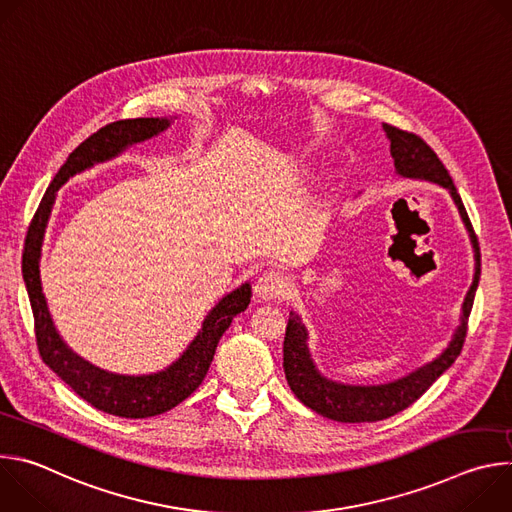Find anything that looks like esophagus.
<instances>
[{
	"label": "esophagus",
	"instance_id": "1",
	"mask_svg": "<svg viewBox=\"0 0 512 512\" xmlns=\"http://www.w3.org/2000/svg\"><path fill=\"white\" fill-rule=\"evenodd\" d=\"M291 287H294V283H291L289 275H285L279 269H269L259 275V279L255 283V296L265 302L283 300L289 296Z\"/></svg>",
	"mask_w": 512,
	"mask_h": 512
}]
</instances>
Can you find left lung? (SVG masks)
Segmentation results:
<instances>
[{"mask_svg": "<svg viewBox=\"0 0 512 512\" xmlns=\"http://www.w3.org/2000/svg\"><path fill=\"white\" fill-rule=\"evenodd\" d=\"M383 131L391 141V156L395 160V174L409 180H425L442 186L450 192L462 223L468 231L472 249H474V277L468 294L462 304L460 324L456 326L448 346L437 354L433 360L425 362L423 367L407 373L389 383L381 385H348L340 381H332L324 377L316 362L312 358L308 346V328L296 312H289V320L285 326V340H283V371L289 389L294 395L312 411L342 423H373L387 419L411 403H415L437 379H440L458 358L466 330H468V316L474 304V294L480 281V247L470 225V218L462 204V198L429 145L417 137L415 133H407L393 125L383 123Z\"/></svg>", "mask_w": 512, "mask_h": 512, "instance_id": "left-lung-1", "label": "left lung"}]
</instances>
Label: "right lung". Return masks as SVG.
<instances>
[{
  "label": "right lung",
  "instance_id": "obj_1",
  "mask_svg": "<svg viewBox=\"0 0 512 512\" xmlns=\"http://www.w3.org/2000/svg\"><path fill=\"white\" fill-rule=\"evenodd\" d=\"M174 119L176 117L123 119L101 127L97 133L85 139L66 158L64 166L50 182L28 229L22 259V273L34 312L36 340L42 360L72 391L95 409L125 419H145L170 411L198 389L208 373L218 340L227 332L233 318L245 312L251 304V283H241L218 300V304L204 316L202 328L194 340L166 369L150 375H119L95 367L93 362L72 350L58 334L42 291V245L56 202V192L72 176L93 168L95 164L121 156L135 143L158 137L174 123Z\"/></svg>",
  "mask_w": 512,
  "mask_h": 512
}]
</instances>
